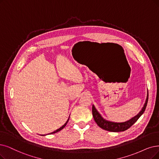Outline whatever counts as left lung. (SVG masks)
Wrapping results in <instances>:
<instances>
[{"label":"left lung","instance_id":"1","mask_svg":"<svg viewBox=\"0 0 159 159\" xmlns=\"http://www.w3.org/2000/svg\"><path fill=\"white\" fill-rule=\"evenodd\" d=\"M148 95H147V98H146L145 104L143 107L142 110L140 111L136 116L132 118L126 122L124 123H114V122H110L108 121V120H106L104 119L102 117H101L100 115V113L97 111V110L95 108L94 106H93L92 107V112H93V118L95 120V122L97 123L98 126L101 129H102L104 130H107V131H110V132H123L126 130L129 129L130 126H132L133 125H134L138 119L140 117V116L145 111V110L146 108V106H147L148 104Z\"/></svg>","mask_w":159,"mask_h":159}]
</instances>
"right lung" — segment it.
I'll return each instance as SVG.
<instances>
[{
  "label": "right lung",
  "instance_id": "1",
  "mask_svg": "<svg viewBox=\"0 0 159 159\" xmlns=\"http://www.w3.org/2000/svg\"><path fill=\"white\" fill-rule=\"evenodd\" d=\"M68 120H67V121H66V123L64 125H63V126H61V127L60 128V129H57V130H56L55 131H54V132H52V133H50V134H54V133H56V132H59V131H60V130H61L62 129H64L65 127V126L66 125V124H67V123L68 122Z\"/></svg>",
  "mask_w": 159,
  "mask_h": 159
}]
</instances>
